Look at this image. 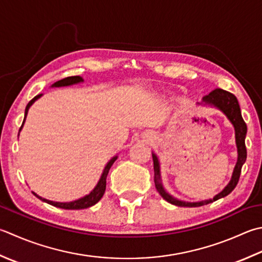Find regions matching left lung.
I'll return each instance as SVG.
<instances>
[{"label": "left lung", "mask_w": 262, "mask_h": 262, "mask_svg": "<svg viewBox=\"0 0 262 262\" xmlns=\"http://www.w3.org/2000/svg\"><path fill=\"white\" fill-rule=\"evenodd\" d=\"M199 104L216 106L217 109L223 111L229 119V121L232 122V125L235 128V140H236L237 155H238L237 162H236V166L234 168L233 176H232V179H230V182L228 183V185L225 187L222 192L218 193L213 199L204 200V201H199V202H185L173 198L172 195H170V194L167 193L166 189L163 188V185L161 183V176H160V163H159V159L156 156V153L152 152L153 169H155V184H156L157 191L163 199L166 200L167 202L177 207H187V208L201 207V206H206V204L211 203L213 201H217V200L227 196L228 194L232 192L235 187H236L239 176H241V170H242V166L244 165L245 160H247L245 136H247L248 129H247V124H245V121L242 118V115H241V109H239V104L236 96L232 93H229L227 91H224L222 89H216L213 90L211 93L203 96L202 102Z\"/></svg>", "instance_id": "left-lung-1"}]
</instances>
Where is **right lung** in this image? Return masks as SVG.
I'll return each mask as SVG.
<instances>
[{
    "label": "right lung",
    "mask_w": 262,
    "mask_h": 262,
    "mask_svg": "<svg viewBox=\"0 0 262 262\" xmlns=\"http://www.w3.org/2000/svg\"><path fill=\"white\" fill-rule=\"evenodd\" d=\"M81 81H84L81 77H79V76H71V77H67V78H63V79H61V80L55 81V83L52 85V87L70 86V85H74V84L81 83ZM40 96H42V94L36 95L32 101H29V103L27 104V106H26L25 118H24L23 125H21V127H20L19 132L23 129V126L25 124V120H26V117H27L29 107L32 106V104L34 103V102L37 100V99H39ZM117 158H118L117 156L114 157L109 162L106 163V166L103 169V172H102L99 183L96 184V186L94 187L93 191H91V193L87 194V195H85L84 198H80V199L75 200V201H71V202H54V201H50V200H46V199H44L42 196H39V195H37V194L34 193V192H33V194H34L36 198H38L39 200H42L43 202H46V203L51 204V206L58 207V208H61V209H66V210H80V209L90 208V207L94 206V204H96L97 202H99L100 200H101V198L103 196V194L105 192V186H106V176H107V173H109V170H110L111 166L114 165V162L117 160Z\"/></svg>",
    "instance_id": "add662e5"
}]
</instances>
